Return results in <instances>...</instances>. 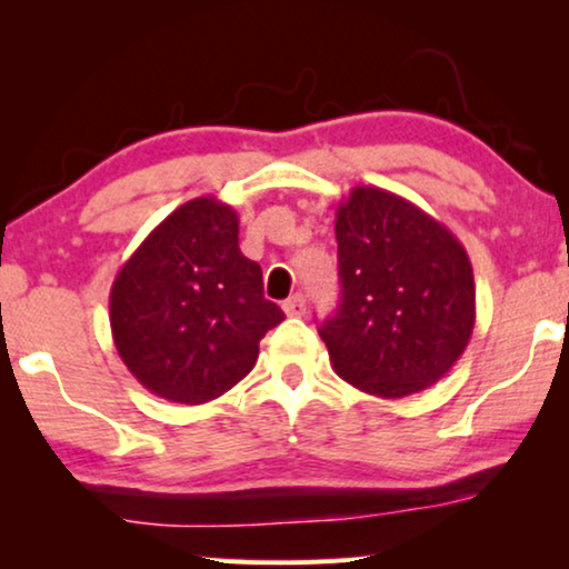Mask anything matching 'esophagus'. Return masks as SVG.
I'll return each mask as SVG.
<instances>
[{
	"label": "esophagus",
	"mask_w": 569,
	"mask_h": 569,
	"mask_svg": "<svg viewBox=\"0 0 569 569\" xmlns=\"http://www.w3.org/2000/svg\"><path fill=\"white\" fill-rule=\"evenodd\" d=\"M282 308H284V313L292 318L306 316V298H302V295H292V298H287L282 302Z\"/></svg>",
	"instance_id": "1"
}]
</instances>
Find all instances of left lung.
I'll return each mask as SVG.
<instances>
[{"instance_id": "8db88e82", "label": "left lung", "mask_w": 569, "mask_h": 569, "mask_svg": "<svg viewBox=\"0 0 569 569\" xmlns=\"http://www.w3.org/2000/svg\"><path fill=\"white\" fill-rule=\"evenodd\" d=\"M341 302L321 339L339 378L403 399L446 376L469 345L477 287L453 232L399 193L355 186L337 207Z\"/></svg>"}]
</instances>
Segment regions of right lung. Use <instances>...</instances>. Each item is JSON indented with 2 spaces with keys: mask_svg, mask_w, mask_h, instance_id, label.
Listing matches in <instances>:
<instances>
[{
  "mask_svg": "<svg viewBox=\"0 0 569 569\" xmlns=\"http://www.w3.org/2000/svg\"><path fill=\"white\" fill-rule=\"evenodd\" d=\"M111 333L131 376L160 399L197 407L230 391L284 321L261 267L238 248L236 209L214 197L170 212L113 279Z\"/></svg>",
  "mask_w": 569,
  "mask_h": 569,
  "instance_id": "obj_1",
  "label": "right lung"
}]
</instances>
